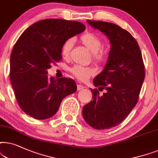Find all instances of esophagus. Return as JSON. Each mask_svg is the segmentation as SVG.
I'll return each instance as SVG.
<instances>
[{"label": "esophagus", "mask_w": 158, "mask_h": 158, "mask_svg": "<svg viewBox=\"0 0 158 158\" xmlns=\"http://www.w3.org/2000/svg\"><path fill=\"white\" fill-rule=\"evenodd\" d=\"M85 87H84L83 85H77V90L78 91H80V90H81V89H85Z\"/></svg>", "instance_id": "obj_1"}]
</instances>
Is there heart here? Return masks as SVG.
<instances>
[{
    "label": "heart",
    "instance_id": "b5f03b06",
    "mask_svg": "<svg viewBox=\"0 0 158 158\" xmlns=\"http://www.w3.org/2000/svg\"><path fill=\"white\" fill-rule=\"evenodd\" d=\"M80 41L92 53H93V58L95 61L98 63H103L106 61L107 55L104 51L100 50L102 47V41L100 37L93 33L87 32L84 34L80 37ZM73 45V39H69L64 43L61 49V55L63 57H69ZM71 71L76 77L82 81L87 80L94 73V71L92 68L84 67L79 66V65L72 67L71 69Z\"/></svg>",
    "mask_w": 158,
    "mask_h": 158
}]
</instances>
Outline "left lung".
Wrapping results in <instances>:
<instances>
[{
	"mask_svg": "<svg viewBox=\"0 0 158 158\" xmlns=\"http://www.w3.org/2000/svg\"><path fill=\"white\" fill-rule=\"evenodd\" d=\"M110 40V50L103 70L93 79L94 87L106 89L92 92V100L82 109L84 119L95 129H108L118 125L137 103L144 79V66L137 42L129 31L118 25L87 20Z\"/></svg>",
	"mask_w": 158,
	"mask_h": 158,
	"instance_id": "left-lung-1",
	"label": "left lung"
}]
</instances>
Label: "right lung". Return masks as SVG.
Wrapping results in <instances>:
<instances>
[{
    "label": "right lung",
    "mask_w": 158,
    "mask_h": 158,
    "mask_svg": "<svg viewBox=\"0 0 158 158\" xmlns=\"http://www.w3.org/2000/svg\"><path fill=\"white\" fill-rule=\"evenodd\" d=\"M85 29L77 21L48 19L29 26L16 41L10 54V79L19 106L29 116L49 118L63 99L77 91L73 79L49 78L48 69L61 60L66 40Z\"/></svg>",
    "instance_id": "obj_1"
}]
</instances>
